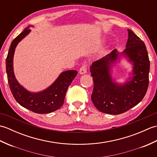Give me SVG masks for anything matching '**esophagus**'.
Masks as SVG:
<instances>
[{
    "instance_id": "1",
    "label": "esophagus",
    "mask_w": 157,
    "mask_h": 157,
    "mask_svg": "<svg viewBox=\"0 0 157 157\" xmlns=\"http://www.w3.org/2000/svg\"><path fill=\"white\" fill-rule=\"evenodd\" d=\"M79 73H80V74H85V73H87V65H86V63L80 67V69H79Z\"/></svg>"
}]
</instances>
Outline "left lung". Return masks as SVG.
<instances>
[{"instance_id":"left-lung-1","label":"left lung","mask_w":157,"mask_h":157,"mask_svg":"<svg viewBox=\"0 0 157 157\" xmlns=\"http://www.w3.org/2000/svg\"><path fill=\"white\" fill-rule=\"evenodd\" d=\"M128 32L126 48L120 55L133 63V77L129 81L119 84L111 78V66L119 59L117 49L93 63L90 68L94 82L92 102L98 111L107 114H121L137 105L148 87L150 61L145 44L132 30Z\"/></svg>"}]
</instances>
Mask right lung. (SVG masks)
<instances>
[{"label":"right lung","mask_w":157,"mask_h":157,"mask_svg":"<svg viewBox=\"0 0 157 157\" xmlns=\"http://www.w3.org/2000/svg\"><path fill=\"white\" fill-rule=\"evenodd\" d=\"M29 27L26 28L11 42L6 59V71L9 88L16 101L23 107L33 112L45 114L61 107L67 88L78 74V71L69 70L61 73L51 86L39 92H30L20 85L13 72V55L18 43L31 32Z\"/></svg>","instance_id":"obj_1"}]
</instances>
